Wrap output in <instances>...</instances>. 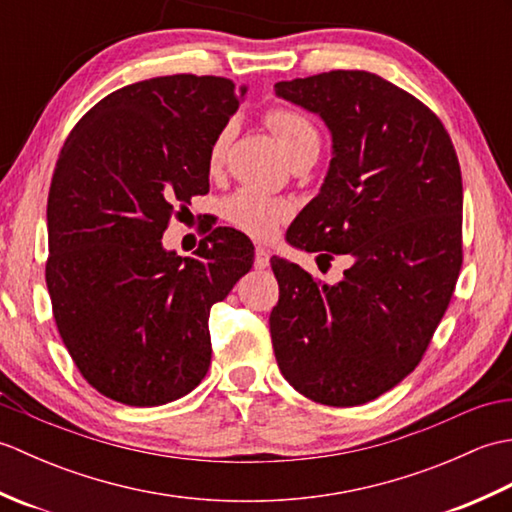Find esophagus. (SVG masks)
Wrapping results in <instances>:
<instances>
[{
  "mask_svg": "<svg viewBox=\"0 0 512 512\" xmlns=\"http://www.w3.org/2000/svg\"><path fill=\"white\" fill-rule=\"evenodd\" d=\"M268 264H270V253H268L266 248L257 246V248H255V268L264 270V268H268Z\"/></svg>",
  "mask_w": 512,
  "mask_h": 512,
  "instance_id": "1",
  "label": "esophagus"
}]
</instances>
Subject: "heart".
<instances>
[{
  "mask_svg": "<svg viewBox=\"0 0 512 512\" xmlns=\"http://www.w3.org/2000/svg\"><path fill=\"white\" fill-rule=\"evenodd\" d=\"M266 123L273 129V134L286 147L292 162L308 154H319V129L312 123V118L290 105H275L266 112ZM235 134L233 123L222 127L215 134L209 147V169L220 171L228 147ZM224 217L239 231L253 235L257 239H266L277 231V226L290 215V206L284 200L270 198V195L255 189H239L224 200Z\"/></svg>",
  "mask_w": 512,
  "mask_h": 512,
  "instance_id": "heart-1",
  "label": "heart"
}]
</instances>
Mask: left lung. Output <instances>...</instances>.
Returning <instances> with one entry per match:
<instances>
[{
  "mask_svg": "<svg viewBox=\"0 0 512 512\" xmlns=\"http://www.w3.org/2000/svg\"><path fill=\"white\" fill-rule=\"evenodd\" d=\"M281 99L328 123L334 158L288 242L356 262L328 286L273 257L279 303L270 336L299 394L354 407L422 361L462 268V171L440 118L363 70L279 81Z\"/></svg>",
  "mask_w": 512,
  "mask_h": 512,
  "instance_id": "8db88e82",
  "label": "left lung"
}]
</instances>
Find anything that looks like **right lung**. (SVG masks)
Segmentation results:
<instances>
[{
  "instance_id": "add662e5",
  "label": "right lung",
  "mask_w": 512,
  "mask_h": 512,
  "mask_svg": "<svg viewBox=\"0 0 512 512\" xmlns=\"http://www.w3.org/2000/svg\"><path fill=\"white\" fill-rule=\"evenodd\" d=\"M237 105L224 76H156L107 94L65 138L48 193L52 314L81 376L123 405L200 385L211 306L253 266L235 228H209L184 259L160 242L209 193V147Z\"/></svg>"
}]
</instances>
